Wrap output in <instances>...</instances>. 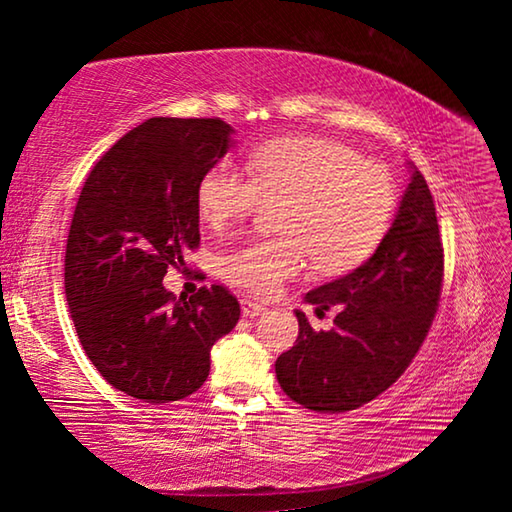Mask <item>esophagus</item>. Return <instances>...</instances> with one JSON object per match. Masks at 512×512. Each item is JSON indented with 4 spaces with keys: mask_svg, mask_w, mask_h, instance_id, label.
Returning <instances> with one entry per match:
<instances>
[{
    "mask_svg": "<svg viewBox=\"0 0 512 512\" xmlns=\"http://www.w3.org/2000/svg\"><path fill=\"white\" fill-rule=\"evenodd\" d=\"M266 307L264 305H259V302H255V300H250V298H244L241 300V311H244V316H250V318H255V316H259L262 314Z\"/></svg>",
    "mask_w": 512,
    "mask_h": 512,
    "instance_id": "obj_1",
    "label": "esophagus"
}]
</instances>
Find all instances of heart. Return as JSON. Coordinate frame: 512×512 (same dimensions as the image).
<instances>
[{"instance_id":"heart-1","label":"heart","mask_w":512,"mask_h":512,"mask_svg":"<svg viewBox=\"0 0 512 512\" xmlns=\"http://www.w3.org/2000/svg\"><path fill=\"white\" fill-rule=\"evenodd\" d=\"M248 173L216 164L196 189L210 228L277 207L282 235L255 239L221 257V275L253 296H275L314 259L325 275L348 273L375 253L395 214L397 189L381 164L320 137H280L248 155Z\"/></svg>"}]
</instances>
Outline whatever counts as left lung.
Returning <instances> with one entry per match:
<instances>
[{"mask_svg":"<svg viewBox=\"0 0 512 512\" xmlns=\"http://www.w3.org/2000/svg\"><path fill=\"white\" fill-rule=\"evenodd\" d=\"M443 241L422 173L409 187L372 257L352 273L309 291L316 311L339 309L329 332H314L296 309L298 341L275 361L282 391L320 413L359 409L409 368L436 316L443 289Z\"/></svg>","mask_w":512,"mask_h":512,"instance_id":"8db88e82","label":"left lung"}]
</instances>
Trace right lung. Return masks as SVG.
I'll list each match as a JSON object with an SVG mask.
<instances>
[{"label":"right lung","mask_w":512,"mask_h":512,"mask_svg":"<svg viewBox=\"0 0 512 512\" xmlns=\"http://www.w3.org/2000/svg\"><path fill=\"white\" fill-rule=\"evenodd\" d=\"M232 133L221 119L151 117L106 151L81 189L65 250L69 314L94 368L135 400L196 393L212 345L239 320L221 284L189 300L162 284L198 248L196 189Z\"/></svg>","instance_id":"right-lung-1"}]
</instances>
